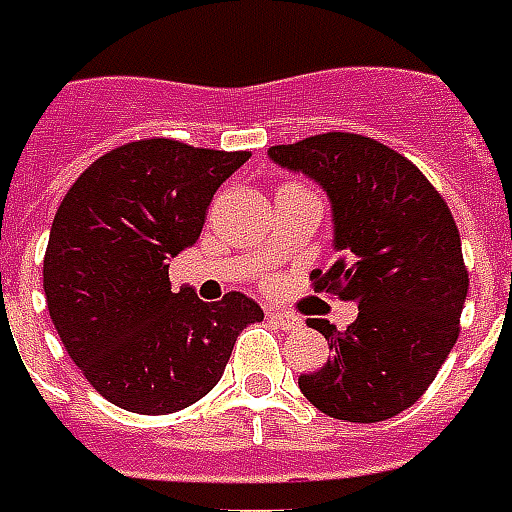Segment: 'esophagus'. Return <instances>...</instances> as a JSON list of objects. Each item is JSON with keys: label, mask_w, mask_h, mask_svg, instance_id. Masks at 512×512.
<instances>
[{"label": "esophagus", "mask_w": 512, "mask_h": 512, "mask_svg": "<svg viewBox=\"0 0 512 512\" xmlns=\"http://www.w3.org/2000/svg\"><path fill=\"white\" fill-rule=\"evenodd\" d=\"M267 320L275 322V325H278V328H284V331H295V328L303 325L300 317L289 314V311H281V308H267Z\"/></svg>", "instance_id": "esophagus-1"}]
</instances>
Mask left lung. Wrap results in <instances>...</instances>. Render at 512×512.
<instances>
[{"mask_svg": "<svg viewBox=\"0 0 512 512\" xmlns=\"http://www.w3.org/2000/svg\"><path fill=\"white\" fill-rule=\"evenodd\" d=\"M267 154L328 192L342 256L311 281L358 303L344 333L308 320L331 355L297 386L333 419H391L422 397L458 342L469 273L447 201L411 159L364 134H314Z\"/></svg>", "mask_w": 512, "mask_h": 512, "instance_id": "8db88e82", "label": "left lung"}]
</instances>
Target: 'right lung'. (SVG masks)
I'll return each mask as SVG.
<instances>
[{
    "label": "right lung",
    "mask_w": 512,
    "mask_h": 512,
    "mask_svg": "<svg viewBox=\"0 0 512 512\" xmlns=\"http://www.w3.org/2000/svg\"><path fill=\"white\" fill-rule=\"evenodd\" d=\"M248 151L137 140L90 165L57 209L43 292L60 342L104 400L173 413L223 378L234 342L264 311L242 292L204 303L173 292V256L201 237L217 187Z\"/></svg>",
    "instance_id": "right-lung-1"
}]
</instances>
